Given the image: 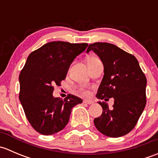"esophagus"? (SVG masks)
I'll use <instances>...</instances> for the list:
<instances>
[{
  "mask_svg": "<svg viewBox=\"0 0 158 158\" xmlns=\"http://www.w3.org/2000/svg\"><path fill=\"white\" fill-rule=\"evenodd\" d=\"M83 102L85 103V104H88V105L93 104V102H92V100H89V99H85L83 101Z\"/></svg>",
  "mask_w": 158,
  "mask_h": 158,
  "instance_id": "esophagus-1",
  "label": "esophagus"
}]
</instances>
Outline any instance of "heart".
<instances>
[{"mask_svg": "<svg viewBox=\"0 0 158 158\" xmlns=\"http://www.w3.org/2000/svg\"><path fill=\"white\" fill-rule=\"evenodd\" d=\"M99 61H100V60L98 58V57L92 56L89 57V58L87 59V64H88V66H91V65L95 64V63H97V62H99ZM81 92H82L83 94H87L86 91L84 90L83 89H81Z\"/></svg>", "mask_w": 158, "mask_h": 158, "instance_id": "heart-1", "label": "heart"}]
</instances>
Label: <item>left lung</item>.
Segmentation results:
<instances>
[{
    "label": "left lung",
    "mask_w": 158,
    "mask_h": 158,
    "mask_svg": "<svg viewBox=\"0 0 158 158\" xmlns=\"http://www.w3.org/2000/svg\"><path fill=\"white\" fill-rule=\"evenodd\" d=\"M93 51L102 62L104 76L98 87V99L114 98L113 109L105 102H98L102 114L94 119L103 135L118 138L127 135L136 125L146 105L147 79L137 59L114 44L94 43L86 52Z\"/></svg>",
    "instance_id": "obj_1"
}]
</instances>
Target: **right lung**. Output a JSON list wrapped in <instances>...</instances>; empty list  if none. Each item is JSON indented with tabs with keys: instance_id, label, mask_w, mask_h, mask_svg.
I'll return each mask as SVG.
<instances>
[{
	"instance_id": "obj_1",
	"label": "right lung",
	"mask_w": 158,
	"mask_h": 158,
	"mask_svg": "<svg viewBox=\"0 0 158 158\" xmlns=\"http://www.w3.org/2000/svg\"><path fill=\"white\" fill-rule=\"evenodd\" d=\"M87 47V44L54 41L27 57L19 76V98L30 124L41 135H51L63 130L73 108L82 102L76 95L69 94L63 100L53 97L52 92L53 85H60L66 79L71 63Z\"/></svg>"
}]
</instances>
